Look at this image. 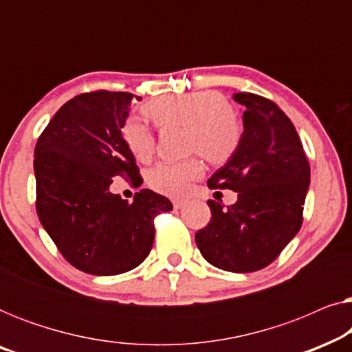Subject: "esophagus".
Listing matches in <instances>:
<instances>
[{
	"instance_id": "1",
	"label": "esophagus",
	"mask_w": 352,
	"mask_h": 352,
	"mask_svg": "<svg viewBox=\"0 0 352 352\" xmlns=\"http://www.w3.org/2000/svg\"><path fill=\"white\" fill-rule=\"evenodd\" d=\"M186 204H187L186 200H173V206H175L176 210H179V208H182V206H186Z\"/></svg>"
}]
</instances>
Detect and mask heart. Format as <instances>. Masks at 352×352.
Wrapping results in <instances>:
<instances>
[{"instance_id": "heart-1", "label": "heart", "mask_w": 352, "mask_h": 352, "mask_svg": "<svg viewBox=\"0 0 352 352\" xmlns=\"http://www.w3.org/2000/svg\"><path fill=\"white\" fill-rule=\"evenodd\" d=\"M144 113L157 128H184L186 151L199 152L211 165H224L239 151L243 126L237 112L216 91L166 94L144 105ZM128 151L139 162H148L155 152V134L141 118L129 117L122 128ZM204 175L199 157L181 162H162L148 171L147 182L153 190L182 197L190 182Z\"/></svg>"}]
</instances>
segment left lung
Listing matches in <instances>:
<instances>
[{"label": "left lung", "mask_w": 352, "mask_h": 352, "mask_svg": "<svg viewBox=\"0 0 352 352\" xmlns=\"http://www.w3.org/2000/svg\"><path fill=\"white\" fill-rule=\"evenodd\" d=\"M243 105L239 151L208 179L211 189L237 192L223 208L208 200L211 219L197 230L201 256L229 272H254L276 259L302 224L311 166L290 118L271 99L234 93Z\"/></svg>", "instance_id": "1"}]
</instances>
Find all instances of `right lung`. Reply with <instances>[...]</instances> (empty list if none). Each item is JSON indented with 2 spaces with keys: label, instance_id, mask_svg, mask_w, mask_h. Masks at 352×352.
Segmentation results:
<instances>
[{
  "label": "right lung",
  "instance_id": "obj_1",
  "mask_svg": "<svg viewBox=\"0 0 352 352\" xmlns=\"http://www.w3.org/2000/svg\"><path fill=\"white\" fill-rule=\"evenodd\" d=\"M131 93L98 89L57 110L35 146L36 213L62 256L93 276L138 267L151 252L155 226L171 201L142 189L129 204L110 192L113 177H142L123 141ZM136 100H141L138 98Z\"/></svg>",
  "mask_w": 352,
  "mask_h": 352
}]
</instances>
